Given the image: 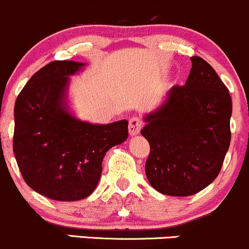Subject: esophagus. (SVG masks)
I'll return each instance as SVG.
<instances>
[{"mask_svg":"<svg viewBox=\"0 0 249 249\" xmlns=\"http://www.w3.org/2000/svg\"><path fill=\"white\" fill-rule=\"evenodd\" d=\"M143 125V122L139 117H133L129 120V134L130 136H136L141 132V128Z\"/></svg>","mask_w":249,"mask_h":249,"instance_id":"1","label":"esophagus"}]
</instances>
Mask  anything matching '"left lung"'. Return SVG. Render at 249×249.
Segmentation results:
<instances>
[{
  "mask_svg": "<svg viewBox=\"0 0 249 249\" xmlns=\"http://www.w3.org/2000/svg\"><path fill=\"white\" fill-rule=\"evenodd\" d=\"M191 61L186 85L170 88L161 105L144 114L141 130L150 144L146 177L170 196H189L211 185L231 143L228 89L203 58Z\"/></svg>",
  "mask_w": 249,
  "mask_h": 249,
  "instance_id": "1",
  "label": "left lung"
}]
</instances>
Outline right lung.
I'll return each instance as SVG.
<instances>
[{
  "mask_svg": "<svg viewBox=\"0 0 249 249\" xmlns=\"http://www.w3.org/2000/svg\"><path fill=\"white\" fill-rule=\"evenodd\" d=\"M87 63L54 61L35 72L14 108V154L28 186L57 201L88 197L96 188L102 161L128 138V121L99 124L75 115L71 76Z\"/></svg>",
  "mask_w": 249,
  "mask_h": 249,
  "instance_id": "1",
  "label": "right lung"
}]
</instances>
